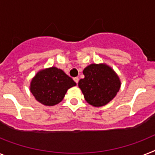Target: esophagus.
Returning a JSON list of instances; mask_svg holds the SVG:
<instances>
[{"label":"esophagus","instance_id":"obj_1","mask_svg":"<svg viewBox=\"0 0 155 155\" xmlns=\"http://www.w3.org/2000/svg\"><path fill=\"white\" fill-rule=\"evenodd\" d=\"M73 80H74V81H75V83H76V84H78V82H79V78H78V77H75L73 79Z\"/></svg>","mask_w":155,"mask_h":155}]
</instances>
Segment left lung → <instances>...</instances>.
<instances>
[{"mask_svg": "<svg viewBox=\"0 0 155 155\" xmlns=\"http://www.w3.org/2000/svg\"><path fill=\"white\" fill-rule=\"evenodd\" d=\"M84 79L79 87L87 102L95 107L106 105L117 95L120 80L114 69L106 64H91L83 71Z\"/></svg>", "mask_w": 155, "mask_h": 155, "instance_id": "1", "label": "left lung"}]
</instances>
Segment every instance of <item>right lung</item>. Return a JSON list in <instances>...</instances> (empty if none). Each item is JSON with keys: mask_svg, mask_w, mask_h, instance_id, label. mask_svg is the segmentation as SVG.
Instances as JSON below:
<instances>
[{"mask_svg": "<svg viewBox=\"0 0 155 155\" xmlns=\"http://www.w3.org/2000/svg\"><path fill=\"white\" fill-rule=\"evenodd\" d=\"M75 85L61 69L51 67L37 72L31 80L30 90L38 102L52 106L61 102L68 90Z\"/></svg>", "mask_w": 155, "mask_h": 155, "instance_id": "add662e5", "label": "right lung"}]
</instances>
